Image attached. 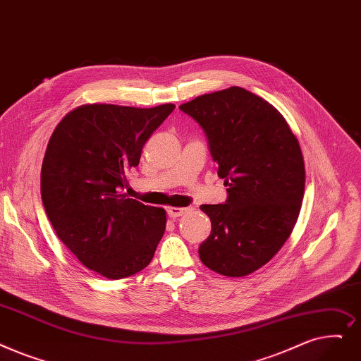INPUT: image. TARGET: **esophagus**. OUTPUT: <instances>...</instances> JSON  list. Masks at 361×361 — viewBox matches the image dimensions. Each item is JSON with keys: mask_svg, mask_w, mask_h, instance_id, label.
<instances>
[{"mask_svg": "<svg viewBox=\"0 0 361 361\" xmlns=\"http://www.w3.org/2000/svg\"><path fill=\"white\" fill-rule=\"evenodd\" d=\"M190 211V208H168L166 212L171 218H178V216H183L184 214H187Z\"/></svg>", "mask_w": 361, "mask_h": 361, "instance_id": "1", "label": "esophagus"}]
</instances>
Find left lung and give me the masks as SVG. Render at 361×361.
<instances>
[{
	"label": "left lung",
	"mask_w": 361,
	"mask_h": 361,
	"mask_svg": "<svg viewBox=\"0 0 361 361\" xmlns=\"http://www.w3.org/2000/svg\"><path fill=\"white\" fill-rule=\"evenodd\" d=\"M208 140L227 200L202 205L211 234L200 261L228 277L267 264L290 236L304 197L305 168L300 143L269 102L240 87L203 94L180 106Z\"/></svg>",
	"instance_id": "8db88e82"
}]
</instances>
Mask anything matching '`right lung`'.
Instances as JSON below:
<instances>
[{
    "label": "right lung",
    "instance_id": "1",
    "mask_svg": "<svg viewBox=\"0 0 361 361\" xmlns=\"http://www.w3.org/2000/svg\"><path fill=\"white\" fill-rule=\"evenodd\" d=\"M85 104L56 127L41 168L47 216L87 269L118 280L150 264L166 215L121 193L153 131L174 111Z\"/></svg>",
    "mask_w": 361,
    "mask_h": 361
}]
</instances>
